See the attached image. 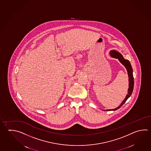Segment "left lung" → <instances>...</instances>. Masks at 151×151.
Masks as SVG:
<instances>
[{
	"mask_svg": "<svg viewBox=\"0 0 151 151\" xmlns=\"http://www.w3.org/2000/svg\"><path fill=\"white\" fill-rule=\"evenodd\" d=\"M109 54H111V57H113L114 58L118 59L120 63L122 64L123 65H124L127 71H128V76H129V89H128V94L126 96L125 99L123 101L122 103L121 104V105L117 107V108L115 109H108L107 111H115L118 109H119L125 103V101L127 100L128 98L130 97L132 92L133 91L134 86V76H133V73H132V68L131 67V64L129 62V61L128 60L124 59V58L123 57L122 54H121L119 52L116 51L115 50H112L110 52Z\"/></svg>",
	"mask_w": 151,
	"mask_h": 151,
	"instance_id": "left-lung-1",
	"label": "left lung"
}]
</instances>
